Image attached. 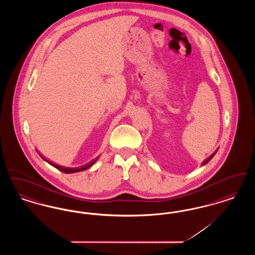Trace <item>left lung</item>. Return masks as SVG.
<instances>
[{"mask_svg":"<svg viewBox=\"0 0 255 255\" xmlns=\"http://www.w3.org/2000/svg\"><path fill=\"white\" fill-rule=\"evenodd\" d=\"M216 152H217V151H216ZM216 152H215V153H213V154H212V155H211V156H210V157H209V158H206V160H205V162H204V165H205V164H206V163H207V162H208V161H209V160H210V159H211V158H213V157H214V155H215V154H216Z\"/></svg>","mask_w":255,"mask_h":255,"instance_id":"left-lung-1","label":"left lung"}]
</instances>
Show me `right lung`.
<instances>
[{"instance_id":"1","label":"right lung","mask_w":255,"mask_h":255,"mask_svg":"<svg viewBox=\"0 0 255 255\" xmlns=\"http://www.w3.org/2000/svg\"><path fill=\"white\" fill-rule=\"evenodd\" d=\"M41 158H43L44 160H46L47 162H49L50 165H52L53 167H55V168H57L58 170H60L62 172H64V173H66V174H71V173H76V172H80V171H83V170L88 169L89 167H91L96 161L97 160V158L96 159H94L92 162H90V163H88V164H86V165H83V166H81V167H77V168H68V167H63V166H59V165H57V164H55V163H53V162H50L49 160H48L47 158H44V157H42L41 156Z\"/></svg>"}]
</instances>
